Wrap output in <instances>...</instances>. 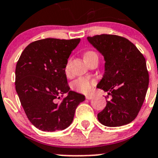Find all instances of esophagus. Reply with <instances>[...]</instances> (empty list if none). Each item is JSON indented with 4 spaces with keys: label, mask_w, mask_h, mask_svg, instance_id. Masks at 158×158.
<instances>
[{
    "label": "esophagus",
    "mask_w": 158,
    "mask_h": 158,
    "mask_svg": "<svg viewBox=\"0 0 158 158\" xmlns=\"http://www.w3.org/2000/svg\"><path fill=\"white\" fill-rule=\"evenodd\" d=\"M85 98L87 99H92L93 98V96L92 95H87V96H85Z\"/></svg>",
    "instance_id": "esophagus-1"
}]
</instances>
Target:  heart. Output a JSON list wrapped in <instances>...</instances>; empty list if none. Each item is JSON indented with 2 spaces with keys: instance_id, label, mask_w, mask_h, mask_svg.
Here are the masks:
<instances>
[{
  "instance_id": "heart-1",
  "label": "heart",
  "mask_w": 158,
  "mask_h": 158,
  "mask_svg": "<svg viewBox=\"0 0 158 158\" xmlns=\"http://www.w3.org/2000/svg\"><path fill=\"white\" fill-rule=\"evenodd\" d=\"M95 55H97L95 52H86L85 53V55H84V59H85H85H89V57L95 56ZM65 70H66V72L68 71V65H67L66 68H65ZM96 80L95 79H90V78L86 77H80L74 81V82L73 83V87L74 89L76 90V91L87 94V93L91 92L92 89H93V86L96 85Z\"/></svg>"
}]
</instances>
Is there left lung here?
Instances as JSON below:
<instances>
[{
	"instance_id": "1",
	"label": "left lung",
	"mask_w": 158,
	"mask_h": 158,
	"mask_svg": "<svg viewBox=\"0 0 158 158\" xmlns=\"http://www.w3.org/2000/svg\"><path fill=\"white\" fill-rule=\"evenodd\" d=\"M87 40L103 56L105 73L97 88L111 96L97 114L106 127H120L137 117L149 84L146 60L128 39L114 35H95Z\"/></svg>"
}]
</instances>
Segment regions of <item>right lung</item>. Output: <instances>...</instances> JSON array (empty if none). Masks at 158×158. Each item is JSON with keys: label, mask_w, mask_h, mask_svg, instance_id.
Instances as JSON below:
<instances>
[{"label": "right lung", "mask_w": 158, "mask_h": 158, "mask_svg": "<svg viewBox=\"0 0 158 158\" xmlns=\"http://www.w3.org/2000/svg\"><path fill=\"white\" fill-rule=\"evenodd\" d=\"M80 38H45L29 44L15 69V89L31 123L42 131H62L85 96L71 91L65 75L68 59ZM65 93L67 97L57 102Z\"/></svg>", "instance_id": "right-lung-1"}]
</instances>
